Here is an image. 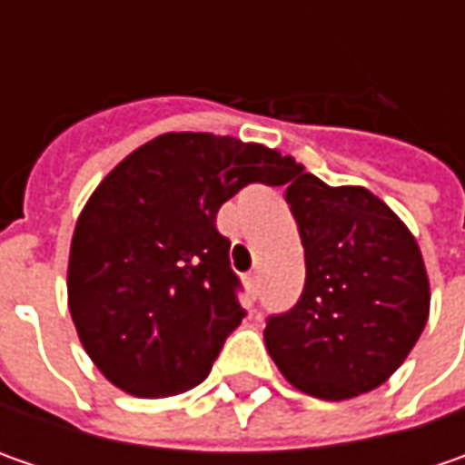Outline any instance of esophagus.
<instances>
[{
	"label": "esophagus",
	"instance_id": "1",
	"mask_svg": "<svg viewBox=\"0 0 465 465\" xmlns=\"http://www.w3.org/2000/svg\"><path fill=\"white\" fill-rule=\"evenodd\" d=\"M245 287H248V292L256 297L259 295V287H261V277L256 272H251V274H245Z\"/></svg>",
	"mask_w": 465,
	"mask_h": 465
}]
</instances>
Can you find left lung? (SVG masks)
I'll use <instances>...</instances> for the list:
<instances>
[{"instance_id":"obj_1","label":"left lung","mask_w":465,"mask_h":465,"mask_svg":"<svg viewBox=\"0 0 465 465\" xmlns=\"http://www.w3.org/2000/svg\"><path fill=\"white\" fill-rule=\"evenodd\" d=\"M287 186L305 248V287L263 339L297 391L344 401L385 383L430 315L421 251L393 209L362 186H329L297 165Z\"/></svg>"}]
</instances>
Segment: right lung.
<instances>
[{"label": "right lung", "instance_id": "obj_1", "mask_svg": "<svg viewBox=\"0 0 465 465\" xmlns=\"http://www.w3.org/2000/svg\"><path fill=\"white\" fill-rule=\"evenodd\" d=\"M295 168L235 136L170 132L100 181L72 235L66 292L82 347L111 383L165 399L204 381L245 315L217 212Z\"/></svg>", "mask_w": 465, "mask_h": 465}]
</instances>
